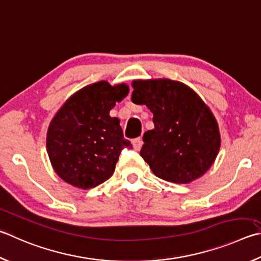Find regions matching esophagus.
<instances>
[{
    "mask_svg": "<svg viewBox=\"0 0 261 261\" xmlns=\"http://www.w3.org/2000/svg\"><path fill=\"white\" fill-rule=\"evenodd\" d=\"M132 146H134V148L136 150H139L141 148V146H143V139H141L140 137H139V138L134 139V140H132Z\"/></svg>",
    "mask_w": 261,
    "mask_h": 261,
    "instance_id": "obj_1",
    "label": "esophagus"
}]
</instances>
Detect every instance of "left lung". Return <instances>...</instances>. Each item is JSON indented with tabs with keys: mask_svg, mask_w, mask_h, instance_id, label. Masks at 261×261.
<instances>
[{
	"mask_svg": "<svg viewBox=\"0 0 261 261\" xmlns=\"http://www.w3.org/2000/svg\"><path fill=\"white\" fill-rule=\"evenodd\" d=\"M131 100L153 113L140 155L155 176L176 184L202 177L215 163L220 132L215 115L188 85L169 79L134 80Z\"/></svg>",
	"mask_w": 261,
	"mask_h": 261,
	"instance_id": "obj_1",
	"label": "left lung"
}]
</instances>
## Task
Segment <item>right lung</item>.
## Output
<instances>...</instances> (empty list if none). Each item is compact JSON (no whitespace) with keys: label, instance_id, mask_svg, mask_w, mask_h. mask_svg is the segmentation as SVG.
Wrapping results in <instances>:
<instances>
[{"label":"right lung","instance_id":"add662e5","mask_svg":"<svg viewBox=\"0 0 261 261\" xmlns=\"http://www.w3.org/2000/svg\"><path fill=\"white\" fill-rule=\"evenodd\" d=\"M127 93L125 83L99 81L73 93L56 113L46 134V151L64 181L90 189L112 177L121 150L132 148L120 120L110 115Z\"/></svg>","mask_w":261,"mask_h":261}]
</instances>
